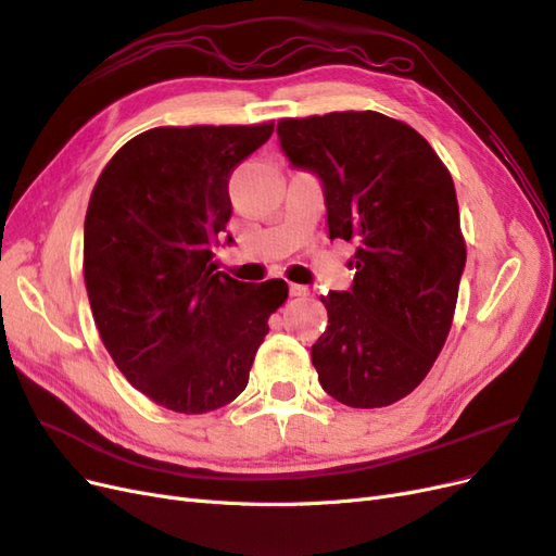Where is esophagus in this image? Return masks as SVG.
<instances>
[{"label":"esophagus","mask_w":556,"mask_h":556,"mask_svg":"<svg viewBox=\"0 0 556 556\" xmlns=\"http://www.w3.org/2000/svg\"><path fill=\"white\" fill-rule=\"evenodd\" d=\"M290 294H292V296H308V294H311V290L306 288V285H296V282H292V285H290Z\"/></svg>","instance_id":"1"}]
</instances>
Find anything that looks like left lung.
I'll use <instances>...</instances> for the list:
<instances>
[{
	"label": "left lung",
	"instance_id": "1",
	"mask_svg": "<svg viewBox=\"0 0 556 556\" xmlns=\"http://www.w3.org/2000/svg\"><path fill=\"white\" fill-rule=\"evenodd\" d=\"M294 166L325 185L329 239L355 241L350 292H329L311 350L319 384L350 408L408 396L441 355L466 264L447 166L422 134L378 111L282 117Z\"/></svg>",
	"mask_w": 556,
	"mask_h": 556
}]
</instances>
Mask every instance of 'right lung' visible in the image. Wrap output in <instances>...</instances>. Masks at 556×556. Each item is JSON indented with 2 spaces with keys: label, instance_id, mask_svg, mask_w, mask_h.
Returning <instances> with one entry per match:
<instances>
[{
  "label": "right lung",
  "instance_id": "obj_1",
  "mask_svg": "<svg viewBox=\"0 0 556 556\" xmlns=\"http://www.w3.org/2000/svg\"><path fill=\"white\" fill-rule=\"evenodd\" d=\"M271 131L148 129L90 194L83 276L94 325L121 374L174 413H211L245 390L268 317L290 294L280 278L250 285L211 262L231 217V172Z\"/></svg>",
  "mask_w": 556,
  "mask_h": 556
}]
</instances>
